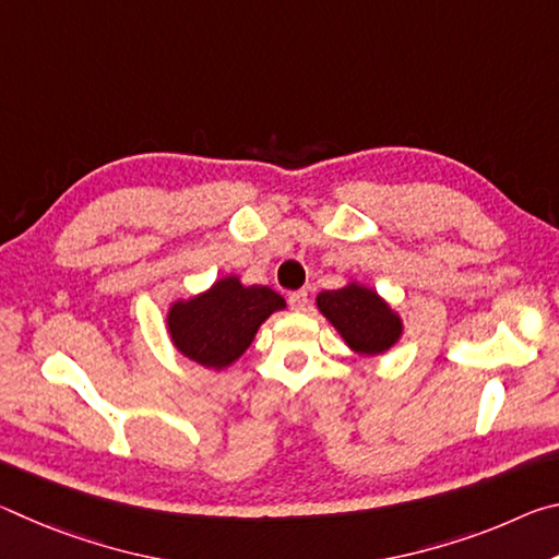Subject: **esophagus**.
<instances>
[{
    "label": "esophagus",
    "mask_w": 559,
    "mask_h": 559,
    "mask_svg": "<svg viewBox=\"0 0 559 559\" xmlns=\"http://www.w3.org/2000/svg\"><path fill=\"white\" fill-rule=\"evenodd\" d=\"M288 302L293 310H306L308 306V290H293L288 296Z\"/></svg>",
    "instance_id": "34e87169"
}]
</instances>
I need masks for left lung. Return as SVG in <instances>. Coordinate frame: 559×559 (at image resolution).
<instances>
[{"label":"left lung","instance_id":"left-lung-1","mask_svg":"<svg viewBox=\"0 0 559 559\" xmlns=\"http://www.w3.org/2000/svg\"><path fill=\"white\" fill-rule=\"evenodd\" d=\"M316 302L320 313L357 355H382L402 337V318L390 308V302L362 283H347L345 288L318 293Z\"/></svg>","mask_w":559,"mask_h":559}]
</instances>
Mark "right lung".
<instances>
[{"instance_id": "right-lung-1", "label": "right lung", "mask_w": 559, "mask_h": 559, "mask_svg": "<svg viewBox=\"0 0 559 559\" xmlns=\"http://www.w3.org/2000/svg\"><path fill=\"white\" fill-rule=\"evenodd\" d=\"M283 308L286 300L269 286H243L236 276H226L200 296L175 300L167 333L192 362L224 370L249 349L263 320Z\"/></svg>"}]
</instances>
